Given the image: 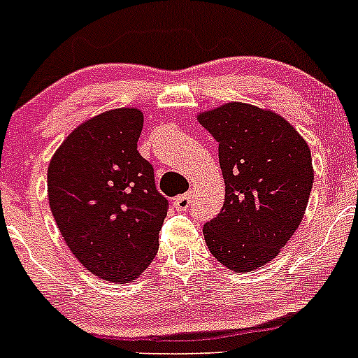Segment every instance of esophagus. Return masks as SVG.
Instances as JSON below:
<instances>
[{
	"label": "esophagus",
	"mask_w": 358,
	"mask_h": 358,
	"mask_svg": "<svg viewBox=\"0 0 358 358\" xmlns=\"http://www.w3.org/2000/svg\"><path fill=\"white\" fill-rule=\"evenodd\" d=\"M173 204H175L176 211H187L189 209V206L192 204V194H183V196H178L175 201H173Z\"/></svg>",
	"instance_id": "1"
}]
</instances>
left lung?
Listing matches in <instances>:
<instances>
[{
	"mask_svg": "<svg viewBox=\"0 0 358 358\" xmlns=\"http://www.w3.org/2000/svg\"><path fill=\"white\" fill-rule=\"evenodd\" d=\"M197 121L218 142L222 213L202 229L209 252L237 273L272 262L298 230L313 185L312 152L287 119L229 102Z\"/></svg>",
	"mask_w": 358,
	"mask_h": 358,
	"instance_id": "obj_1",
	"label": "left lung"
}]
</instances>
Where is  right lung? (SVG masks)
I'll list each match as a JSON object with an SVG mask.
<instances>
[{
	"label": "right lung",
	"mask_w": 358,
	"mask_h": 358,
	"mask_svg": "<svg viewBox=\"0 0 358 358\" xmlns=\"http://www.w3.org/2000/svg\"><path fill=\"white\" fill-rule=\"evenodd\" d=\"M143 112L110 109L72 129L48 164V202L64 241L99 279L128 284L156 258L168 201L136 150Z\"/></svg>",
	"instance_id": "add662e5"
}]
</instances>
